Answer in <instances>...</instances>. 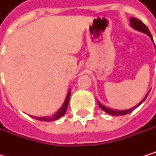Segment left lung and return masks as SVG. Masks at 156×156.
<instances>
[{"instance_id":"8db88e82","label":"left lung","mask_w":156,"mask_h":156,"mask_svg":"<svg viewBox=\"0 0 156 156\" xmlns=\"http://www.w3.org/2000/svg\"><path fill=\"white\" fill-rule=\"evenodd\" d=\"M130 23H131L132 27H133L134 29H136V30H138V31H141V32H143V33L146 34L147 35H149V36L153 39L152 34H151V33H150L149 29L147 28V26H146V25H145L142 21H140V20H138V19H136V18H134V17H132V18L130 19ZM148 94H149V93H148ZM148 94L145 96V98L143 100V101H142V102H140L139 104H137V105H136V106H134L133 108L129 109V110H125V111H114V110H111V109L106 108V107H104L103 105H101L99 101H98V104H99L100 108H101V109H102V110H103L105 112H107L108 114H110V115H113V116H121V115H125V114L130 113V112H133L134 109H136L138 106H140V105H141V104L145 101V99L147 98Z\"/></svg>"}]
</instances>
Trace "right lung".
I'll list each match as a JSON object with an SVG mask.
<instances>
[{
    "instance_id": "obj_1",
    "label": "right lung",
    "mask_w": 156,
    "mask_h": 156,
    "mask_svg": "<svg viewBox=\"0 0 156 156\" xmlns=\"http://www.w3.org/2000/svg\"><path fill=\"white\" fill-rule=\"evenodd\" d=\"M69 98H70V90L67 92V95H66V98L65 100V102H64L63 106L60 108V110L55 114H54L52 117H35V119H37L39 121H44V122H51V121H55V120L61 118L66 113V109H67V106H68V102H69Z\"/></svg>"
}]
</instances>
